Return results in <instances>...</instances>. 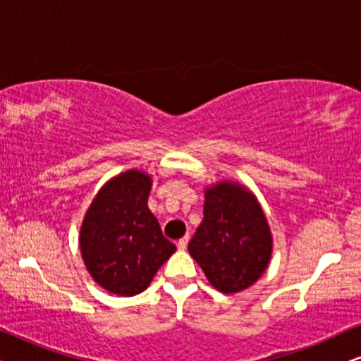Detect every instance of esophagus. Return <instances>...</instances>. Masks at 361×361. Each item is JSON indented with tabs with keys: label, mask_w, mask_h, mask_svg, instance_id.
<instances>
[{
	"label": "esophagus",
	"mask_w": 361,
	"mask_h": 361,
	"mask_svg": "<svg viewBox=\"0 0 361 361\" xmlns=\"http://www.w3.org/2000/svg\"><path fill=\"white\" fill-rule=\"evenodd\" d=\"M187 245H189V235L182 236V238L177 241V248H179V250H185Z\"/></svg>",
	"instance_id": "obj_1"
}]
</instances>
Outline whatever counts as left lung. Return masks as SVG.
<instances>
[{
	"mask_svg": "<svg viewBox=\"0 0 361 361\" xmlns=\"http://www.w3.org/2000/svg\"><path fill=\"white\" fill-rule=\"evenodd\" d=\"M273 238L256 197L236 182L221 180L205 190L204 220L189 253L220 293L250 288L268 268Z\"/></svg>",
	"mask_w": 361,
	"mask_h": 361,
	"instance_id": "obj_1",
	"label": "left lung"
}]
</instances>
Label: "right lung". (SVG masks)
<instances>
[{"label": "right lung", "instance_id": "add662e5", "mask_svg": "<svg viewBox=\"0 0 361 361\" xmlns=\"http://www.w3.org/2000/svg\"><path fill=\"white\" fill-rule=\"evenodd\" d=\"M151 177L121 172L102 187L80 228L83 263L108 293L136 295L176 251L147 207Z\"/></svg>", "mask_w": 361, "mask_h": 361}]
</instances>
